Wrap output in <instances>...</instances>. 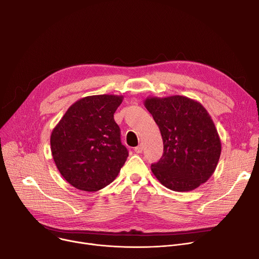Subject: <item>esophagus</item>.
<instances>
[{
    "label": "esophagus",
    "instance_id": "34e87169",
    "mask_svg": "<svg viewBox=\"0 0 259 259\" xmlns=\"http://www.w3.org/2000/svg\"><path fill=\"white\" fill-rule=\"evenodd\" d=\"M135 151H136L137 153H141V152L143 151V146H142V144H140V145H138L137 147H135Z\"/></svg>",
    "mask_w": 259,
    "mask_h": 259
}]
</instances>
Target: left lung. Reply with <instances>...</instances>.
I'll return each mask as SVG.
<instances>
[{
    "label": "left lung",
    "mask_w": 259,
    "mask_h": 259,
    "mask_svg": "<svg viewBox=\"0 0 259 259\" xmlns=\"http://www.w3.org/2000/svg\"><path fill=\"white\" fill-rule=\"evenodd\" d=\"M145 108L161 131L164 153L151 171L163 186L189 192L208 181L221 155V141L205 108L181 95L147 97Z\"/></svg>",
    "instance_id": "left-lung-1"
}]
</instances>
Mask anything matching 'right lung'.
I'll list each match as a JSON object with an SVG mask.
<instances>
[{
    "label": "right lung",
    "instance_id": "1",
    "mask_svg": "<svg viewBox=\"0 0 259 259\" xmlns=\"http://www.w3.org/2000/svg\"><path fill=\"white\" fill-rule=\"evenodd\" d=\"M123 96L92 95L69 107L51 135L55 164L77 190L96 192L110 185L128 156L114 113Z\"/></svg>",
    "mask_w": 259,
    "mask_h": 259
}]
</instances>
